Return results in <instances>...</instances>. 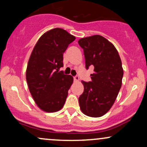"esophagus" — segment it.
<instances>
[{
    "label": "esophagus",
    "instance_id": "esophagus-1",
    "mask_svg": "<svg viewBox=\"0 0 147 147\" xmlns=\"http://www.w3.org/2000/svg\"><path fill=\"white\" fill-rule=\"evenodd\" d=\"M74 81H75V82H78L79 81V76H75V77H74Z\"/></svg>",
    "mask_w": 147,
    "mask_h": 147
}]
</instances>
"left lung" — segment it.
<instances>
[{"instance_id":"left-lung-1","label":"left lung","mask_w":147,"mask_h":147,"mask_svg":"<svg viewBox=\"0 0 147 147\" xmlns=\"http://www.w3.org/2000/svg\"><path fill=\"white\" fill-rule=\"evenodd\" d=\"M78 43L84 50L86 68L94 66L92 81H82L84 90L79 97L81 111L89 117H102L113 105L122 86V61L113 44L100 35L82 38Z\"/></svg>"}]
</instances>
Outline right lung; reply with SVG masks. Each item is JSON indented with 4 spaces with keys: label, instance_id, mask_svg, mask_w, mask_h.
<instances>
[{
    "label": "right lung",
    "instance_id": "right-lung-1",
    "mask_svg": "<svg viewBox=\"0 0 147 147\" xmlns=\"http://www.w3.org/2000/svg\"><path fill=\"white\" fill-rule=\"evenodd\" d=\"M75 40L65 30L54 28L40 37L30 55L26 80L35 103L45 112H57L65 104L73 77L59 70L63 52Z\"/></svg>",
    "mask_w": 147,
    "mask_h": 147
}]
</instances>
